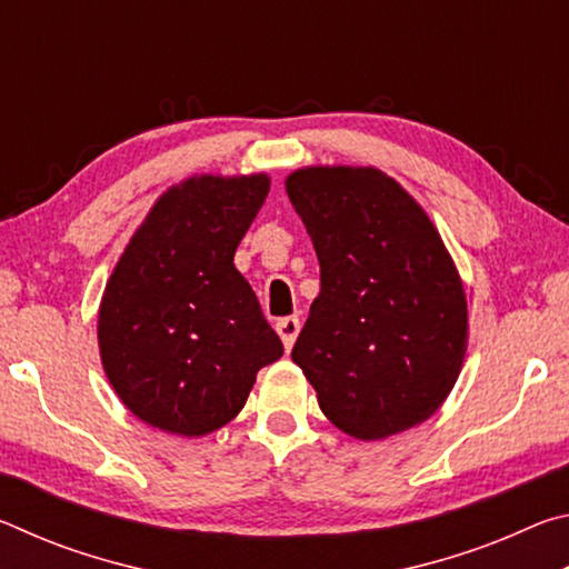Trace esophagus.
Masks as SVG:
<instances>
[{"instance_id":"34e87169","label":"esophagus","mask_w":569,"mask_h":569,"mask_svg":"<svg viewBox=\"0 0 569 569\" xmlns=\"http://www.w3.org/2000/svg\"><path fill=\"white\" fill-rule=\"evenodd\" d=\"M276 331L281 336L286 351H291V346L296 343V336L301 331V321H298L296 316H288V319H281L276 323Z\"/></svg>"}]
</instances>
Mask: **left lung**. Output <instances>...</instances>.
Returning a JSON list of instances; mask_svg holds the SVG:
<instances>
[{"label":"left lung","instance_id":"8db88e82","mask_svg":"<svg viewBox=\"0 0 569 569\" xmlns=\"http://www.w3.org/2000/svg\"><path fill=\"white\" fill-rule=\"evenodd\" d=\"M286 190L321 263L291 351L321 411L356 439L429 419L467 351L465 288L437 228L377 168L296 170Z\"/></svg>","mask_w":569,"mask_h":569}]
</instances>
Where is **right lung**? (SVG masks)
<instances>
[{"instance_id": "right-lung-1", "label": "right lung", "mask_w": 569, "mask_h": 569, "mask_svg": "<svg viewBox=\"0 0 569 569\" xmlns=\"http://www.w3.org/2000/svg\"><path fill=\"white\" fill-rule=\"evenodd\" d=\"M266 176H200L170 188L104 288V373L150 427L203 437L243 409L256 373L283 356L233 256L268 196Z\"/></svg>"}]
</instances>
